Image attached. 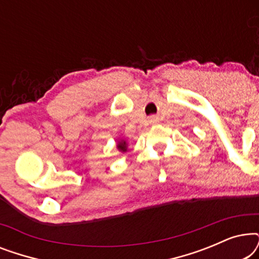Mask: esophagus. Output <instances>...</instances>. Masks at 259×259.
I'll use <instances>...</instances> for the list:
<instances>
[{"mask_svg":"<svg viewBox=\"0 0 259 259\" xmlns=\"http://www.w3.org/2000/svg\"><path fill=\"white\" fill-rule=\"evenodd\" d=\"M157 121H158V119L155 118V116H151V118H150V122L151 123H155Z\"/></svg>","mask_w":259,"mask_h":259,"instance_id":"obj_1","label":"esophagus"}]
</instances>
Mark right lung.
Instances as JSON below:
<instances>
[{"mask_svg":"<svg viewBox=\"0 0 259 259\" xmlns=\"http://www.w3.org/2000/svg\"><path fill=\"white\" fill-rule=\"evenodd\" d=\"M116 148H118L120 152H122V153H125V152L128 151V145H127V141L125 139H119L118 144H116Z\"/></svg>","mask_w":259,"mask_h":259,"instance_id":"obj_1","label":"right lung"}]
</instances>
